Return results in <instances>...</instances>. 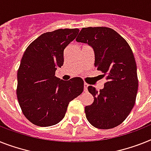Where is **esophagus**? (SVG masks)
Listing matches in <instances>:
<instances>
[{
    "label": "esophagus",
    "mask_w": 151,
    "mask_h": 151,
    "mask_svg": "<svg viewBox=\"0 0 151 151\" xmlns=\"http://www.w3.org/2000/svg\"><path fill=\"white\" fill-rule=\"evenodd\" d=\"M87 87H88V83L84 82V83H83V88H84V91H86V90L87 89Z\"/></svg>",
    "instance_id": "obj_1"
}]
</instances>
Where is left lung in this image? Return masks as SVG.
Segmentation results:
<instances>
[{
  "label": "left lung",
  "instance_id": "8db88e82",
  "mask_svg": "<svg viewBox=\"0 0 151 151\" xmlns=\"http://www.w3.org/2000/svg\"><path fill=\"white\" fill-rule=\"evenodd\" d=\"M76 40L93 47L94 66L107 79L100 91L87 87L93 102L85 107L86 117L98 129L114 128L124 121L136 101L138 78L132 50L118 33L106 27H83Z\"/></svg>",
  "mask_w": 151,
  "mask_h": 151
}]
</instances>
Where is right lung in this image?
I'll use <instances>...</instances> for the list:
<instances>
[{
    "label": "right lung",
    "mask_w": 151,
    "mask_h": 151,
    "mask_svg": "<svg viewBox=\"0 0 151 151\" xmlns=\"http://www.w3.org/2000/svg\"><path fill=\"white\" fill-rule=\"evenodd\" d=\"M79 29L44 33L27 47L17 70V97L23 114L39 127L57 124L65 116L72 100L83 91V81L60 80L57 68L64 64V50Z\"/></svg>",
    "instance_id": "right-lung-1"
}]
</instances>
